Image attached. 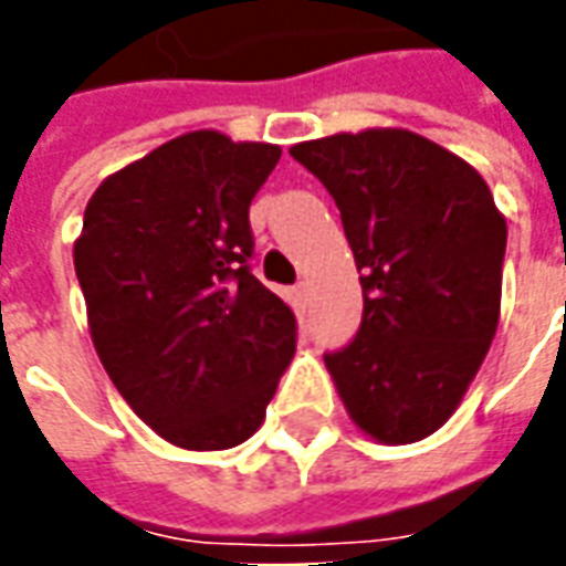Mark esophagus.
<instances>
[{
	"instance_id": "esophagus-1",
	"label": "esophagus",
	"mask_w": 566,
	"mask_h": 566,
	"mask_svg": "<svg viewBox=\"0 0 566 566\" xmlns=\"http://www.w3.org/2000/svg\"><path fill=\"white\" fill-rule=\"evenodd\" d=\"M296 296H300V300H308V296H312V284L308 282L296 284Z\"/></svg>"
}]
</instances>
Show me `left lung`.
Segmentation results:
<instances>
[{"instance_id":"8db88e82","label":"left lung","mask_w":566,"mask_h":566,"mask_svg":"<svg viewBox=\"0 0 566 566\" xmlns=\"http://www.w3.org/2000/svg\"><path fill=\"white\" fill-rule=\"evenodd\" d=\"M291 157L336 199L364 287L355 343L324 355L345 412L385 446L437 433L497 333L503 211L470 163L409 129L336 133Z\"/></svg>"}]
</instances>
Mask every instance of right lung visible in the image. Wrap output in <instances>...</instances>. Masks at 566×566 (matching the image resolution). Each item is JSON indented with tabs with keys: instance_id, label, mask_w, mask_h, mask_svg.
<instances>
[{
	"instance_id": "obj_1",
	"label": "right lung",
	"mask_w": 566,
	"mask_h": 566,
	"mask_svg": "<svg viewBox=\"0 0 566 566\" xmlns=\"http://www.w3.org/2000/svg\"><path fill=\"white\" fill-rule=\"evenodd\" d=\"M282 157L193 129L93 190L75 272L96 355L145 424L187 451L258 433L296 318L251 275L248 206Z\"/></svg>"
}]
</instances>
